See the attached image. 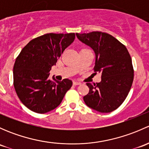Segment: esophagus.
Instances as JSON below:
<instances>
[{
	"label": "esophagus",
	"instance_id": "34e87169",
	"mask_svg": "<svg viewBox=\"0 0 149 149\" xmlns=\"http://www.w3.org/2000/svg\"><path fill=\"white\" fill-rule=\"evenodd\" d=\"M73 84L74 86H77V85H81V82H79V81H73Z\"/></svg>",
	"mask_w": 149,
	"mask_h": 149
}]
</instances>
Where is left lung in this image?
Returning a JSON list of instances; mask_svg holds the SVG:
<instances>
[{
  "instance_id": "1",
  "label": "left lung",
  "mask_w": 149,
  "mask_h": 149,
  "mask_svg": "<svg viewBox=\"0 0 149 149\" xmlns=\"http://www.w3.org/2000/svg\"><path fill=\"white\" fill-rule=\"evenodd\" d=\"M76 34L94 51V72L102 74L100 83H86L89 92L84 97V102L97 112H112L123 104L131 88L134 76L131 57L126 47L107 33Z\"/></svg>"
}]
</instances>
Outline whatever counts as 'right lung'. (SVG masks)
Segmentation results:
<instances>
[{"label":"right lung","instance_id":"1","mask_svg":"<svg viewBox=\"0 0 149 149\" xmlns=\"http://www.w3.org/2000/svg\"><path fill=\"white\" fill-rule=\"evenodd\" d=\"M75 37L74 33L44 34L31 40L16 58L13 86L19 100L30 110L44 114L55 109L72 86L71 80L52 81L49 76Z\"/></svg>","mask_w":149,"mask_h":149}]
</instances>
